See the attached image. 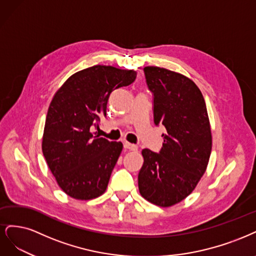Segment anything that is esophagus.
I'll return each instance as SVG.
<instances>
[{
	"label": "esophagus",
	"mask_w": 256,
	"mask_h": 256,
	"mask_svg": "<svg viewBox=\"0 0 256 256\" xmlns=\"http://www.w3.org/2000/svg\"><path fill=\"white\" fill-rule=\"evenodd\" d=\"M123 146L126 148V149L130 150V151H137L138 150V146L136 144H130L128 142H123Z\"/></svg>",
	"instance_id": "34e87169"
}]
</instances>
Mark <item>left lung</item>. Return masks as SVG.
Wrapping results in <instances>:
<instances>
[{"label":"left lung","instance_id":"8db88e82","mask_svg":"<svg viewBox=\"0 0 256 256\" xmlns=\"http://www.w3.org/2000/svg\"><path fill=\"white\" fill-rule=\"evenodd\" d=\"M144 72L153 94L154 123L166 132L158 153L142 152L138 188L149 202L168 208L190 194L204 174L212 152L210 120L204 98L192 80L154 66Z\"/></svg>","mask_w":256,"mask_h":256}]
</instances>
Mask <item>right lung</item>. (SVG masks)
Wrapping results in <instances>:
<instances>
[{"mask_svg":"<svg viewBox=\"0 0 256 256\" xmlns=\"http://www.w3.org/2000/svg\"><path fill=\"white\" fill-rule=\"evenodd\" d=\"M135 78L133 70L98 64L73 74L55 94L46 119L42 153L60 187L74 199H94L106 190L123 146L92 130L106 118L114 90Z\"/></svg>","mask_w":256,"mask_h":256,"instance_id":"obj_1","label":"right lung"}]
</instances>
